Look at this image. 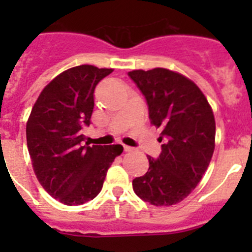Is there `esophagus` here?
I'll return each mask as SVG.
<instances>
[{"label":"esophagus","mask_w":252,"mask_h":252,"mask_svg":"<svg viewBox=\"0 0 252 252\" xmlns=\"http://www.w3.org/2000/svg\"><path fill=\"white\" fill-rule=\"evenodd\" d=\"M123 149H124V151H126V152H128V151H131V150H133V147L128 146V145H124V146H123Z\"/></svg>","instance_id":"obj_1"}]
</instances>
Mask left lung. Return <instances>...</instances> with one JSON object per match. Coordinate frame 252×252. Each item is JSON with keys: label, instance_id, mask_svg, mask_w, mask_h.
<instances>
[{"label": "left lung", "instance_id": "1", "mask_svg": "<svg viewBox=\"0 0 252 252\" xmlns=\"http://www.w3.org/2000/svg\"><path fill=\"white\" fill-rule=\"evenodd\" d=\"M133 79L149 106L151 123L162 129V151L147 156L149 171L133 180L135 194L155 206L183 201L196 188L215 151L216 122L196 84L164 68L133 70Z\"/></svg>", "mask_w": 252, "mask_h": 252}]
</instances>
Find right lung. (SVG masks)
Wrapping results in <instances>:
<instances>
[{"mask_svg": "<svg viewBox=\"0 0 252 252\" xmlns=\"http://www.w3.org/2000/svg\"><path fill=\"white\" fill-rule=\"evenodd\" d=\"M112 72L83 64L61 73L45 86L28 119L27 144L37 180L64 205L95 199L112 162L123 152L122 145H83L94 91Z\"/></svg>", "mask_w": 252, "mask_h": 252, "instance_id": "1", "label": "right lung"}]
</instances>
